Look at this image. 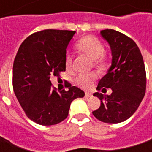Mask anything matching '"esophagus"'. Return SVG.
I'll use <instances>...</instances> for the list:
<instances>
[{"mask_svg":"<svg viewBox=\"0 0 152 152\" xmlns=\"http://www.w3.org/2000/svg\"><path fill=\"white\" fill-rule=\"evenodd\" d=\"M91 96H92V95L90 94H88V93H86V94H85V98H90Z\"/></svg>","mask_w":152,"mask_h":152,"instance_id":"esophagus-1","label":"esophagus"}]
</instances>
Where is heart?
Wrapping results in <instances>:
<instances>
[{
    "label": "heart",
    "mask_w": 152,
    "mask_h": 152,
    "mask_svg": "<svg viewBox=\"0 0 152 152\" xmlns=\"http://www.w3.org/2000/svg\"><path fill=\"white\" fill-rule=\"evenodd\" d=\"M76 50L79 53L83 54L88 58L93 59L95 66L102 69L105 68L107 63L106 54H104V46L102 43L97 37L93 35H88L79 39L75 45ZM73 59L72 56L67 54L65 57L66 69L70 70L72 69ZM97 78V75L94 74H80L76 78V83L83 89L90 88L94 80Z\"/></svg>",
    "instance_id": "obj_1"
}]
</instances>
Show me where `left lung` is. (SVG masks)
I'll list each match as a JSON object with an SVG mask.
<instances>
[{
  "label": "left lung",
  "instance_id": "obj_1",
  "mask_svg": "<svg viewBox=\"0 0 152 152\" xmlns=\"http://www.w3.org/2000/svg\"><path fill=\"white\" fill-rule=\"evenodd\" d=\"M100 34L109 44L113 58L97 89L110 88L113 93L94 94L101 100V105L93 114L101 122L119 123L133 115L145 96L146 69L141 51L132 39L112 29L102 30Z\"/></svg>",
  "mask_w": 152,
  "mask_h": 152
}]
</instances>
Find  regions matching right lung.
Segmentation results:
<instances>
[{
    "label": "right lung",
    "instance_id": "obj_1",
    "mask_svg": "<svg viewBox=\"0 0 152 152\" xmlns=\"http://www.w3.org/2000/svg\"><path fill=\"white\" fill-rule=\"evenodd\" d=\"M72 30H45L22 42L13 64V89L26 116L43 126L55 125L69 115L70 104L84 92L68 83V91L53 88L50 75L65 71L66 49Z\"/></svg>",
    "mask_w": 152,
    "mask_h": 152
}]
</instances>
